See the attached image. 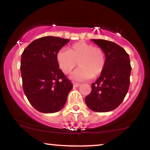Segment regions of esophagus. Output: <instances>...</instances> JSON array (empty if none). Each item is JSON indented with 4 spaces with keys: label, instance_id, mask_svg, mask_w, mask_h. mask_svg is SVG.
I'll use <instances>...</instances> for the list:
<instances>
[{
    "label": "esophagus",
    "instance_id": "obj_1",
    "mask_svg": "<svg viewBox=\"0 0 150 150\" xmlns=\"http://www.w3.org/2000/svg\"><path fill=\"white\" fill-rule=\"evenodd\" d=\"M73 86L74 87H78L80 86V84L79 83H73Z\"/></svg>",
    "mask_w": 150,
    "mask_h": 150
}]
</instances>
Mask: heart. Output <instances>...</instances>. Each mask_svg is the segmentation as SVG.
Wrapping results in <instances>:
<instances>
[{
  "mask_svg": "<svg viewBox=\"0 0 150 150\" xmlns=\"http://www.w3.org/2000/svg\"><path fill=\"white\" fill-rule=\"evenodd\" d=\"M57 62L59 68L65 74H69L78 64L80 66L71 76L79 81L96 79L104 71L106 65V56L100 47L85 42L72 44L69 50L61 49L57 53Z\"/></svg>",
  "mask_w": 150,
  "mask_h": 150,
  "instance_id": "1",
  "label": "heart"
}]
</instances>
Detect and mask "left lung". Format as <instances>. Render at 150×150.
I'll use <instances>...</instances> for the list:
<instances>
[{
  "mask_svg": "<svg viewBox=\"0 0 150 150\" xmlns=\"http://www.w3.org/2000/svg\"><path fill=\"white\" fill-rule=\"evenodd\" d=\"M104 50L106 65L97 81L91 84V91L85 103L96 112H108L117 108L128 93L130 86V57L115 43L104 40H91Z\"/></svg>",
  "mask_w": 150,
  "mask_h": 150,
  "instance_id": "obj_1",
  "label": "left lung"
}]
</instances>
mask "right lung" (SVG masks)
<instances>
[{"label": "right lung", "instance_id": "1", "mask_svg": "<svg viewBox=\"0 0 150 150\" xmlns=\"http://www.w3.org/2000/svg\"><path fill=\"white\" fill-rule=\"evenodd\" d=\"M69 42L57 37H43L30 43L22 54L24 92L30 104L41 112L59 111L73 88L56 59L57 52Z\"/></svg>", "mask_w": 150, "mask_h": 150}]
</instances>
